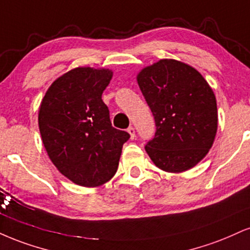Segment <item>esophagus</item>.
<instances>
[{"instance_id": "obj_1", "label": "esophagus", "mask_w": 250, "mask_h": 250, "mask_svg": "<svg viewBox=\"0 0 250 250\" xmlns=\"http://www.w3.org/2000/svg\"><path fill=\"white\" fill-rule=\"evenodd\" d=\"M127 131H128L129 134H130V138H131V140H133V138L135 137V128L134 127H129L127 129Z\"/></svg>"}]
</instances>
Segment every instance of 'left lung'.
Listing matches in <instances>:
<instances>
[{"label": "left lung", "instance_id": "obj_1", "mask_svg": "<svg viewBox=\"0 0 250 250\" xmlns=\"http://www.w3.org/2000/svg\"><path fill=\"white\" fill-rule=\"evenodd\" d=\"M137 83L155 119L146 151L159 169L183 172L205 157L218 128L214 93L191 66L172 59L143 68Z\"/></svg>", "mask_w": 250, "mask_h": 250}]
</instances>
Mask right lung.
<instances>
[{"instance_id":"1","label":"right lung","mask_w":250,"mask_h":250,"mask_svg":"<svg viewBox=\"0 0 250 250\" xmlns=\"http://www.w3.org/2000/svg\"><path fill=\"white\" fill-rule=\"evenodd\" d=\"M112 71L74 68L47 89L38 125L43 144L60 172L78 185L95 188L112 179L127 131L112 125L101 96Z\"/></svg>"}]
</instances>
